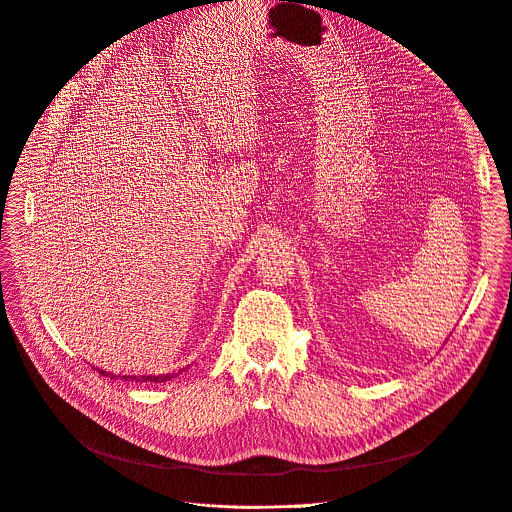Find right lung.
Wrapping results in <instances>:
<instances>
[{
	"label": "right lung",
	"instance_id": "1",
	"mask_svg": "<svg viewBox=\"0 0 512 512\" xmlns=\"http://www.w3.org/2000/svg\"><path fill=\"white\" fill-rule=\"evenodd\" d=\"M99 373H101L103 377L115 379V375H111V373H105V371H99ZM180 373H182V371H180ZM174 377H176V375L172 373V375H150V377H121V379H123V381H129V379H131V381H135V383H137V381H141V383H148V381H150V383H164V381H170V379H174Z\"/></svg>",
	"mask_w": 512,
	"mask_h": 512
}]
</instances>
